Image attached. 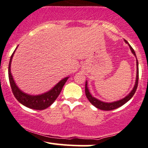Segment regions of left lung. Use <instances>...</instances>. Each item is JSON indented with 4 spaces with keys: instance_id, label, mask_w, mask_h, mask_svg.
<instances>
[{
    "instance_id": "8db88e82",
    "label": "left lung",
    "mask_w": 148,
    "mask_h": 148,
    "mask_svg": "<svg viewBox=\"0 0 148 148\" xmlns=\"http://www.w3.org/2000/svg\"><path fill=\"white\" fill-rule=\"evenodd\" d=\"M125 42H126L127 44H128V42L126 40H125ZM130 46V48L132 51V53L135 56L136 58V53L134 51V50L133 49L131 46ZM136 66H137V70H136V82H135V85H134L133 90L130 92V94L128 95L125 97V98L123 99L118 100V101H113V102H104V101H101L100 100L96 99L95 97H94L93 96H92V95L90 94V92H89V89L88 88V83L87 81L86 82V87H85V90H86V95L88 99L89 100V101L90 102L93 106H95L96 108H99V109L103 110V111H111V110H113L115 109V108H118L119 107H120L123 105L125 104V103H127V101H130V100L132 99V97L134 96V95L135 94L136 91L137 87H138V60L136 58Z\"/></svg>"
}]
</instances>
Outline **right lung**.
Listing matches in <instances>:
<instances>
[{
    "instance_id": "add662e5",
    "label": "right lung",
    "mask_w": 148,
    "mask_h": 148,
    "mask_svg": "<svg viewBox=\"0 0 148 148\" xmlns=\"http://www.w3.org/2000/svg\"><path fill=\"white\" fill-rule=\"evenodd\" d=\"M17 48V47H16ZM12 54L11 58H10L9 67H8V76H9V81L10 86H11L12 91L13 95H14L15 98L19 101L23 106L28 107V108H32L35 110H43L45 108H48L55 101L57 97L60 95L62 88H63L64 84L66 83L67 80L69 77H65L63 79L59 81L58 84L52 88L51 90L47 92L43 93L42 95H31L27 93L23 92L21 91L18 86L15 84L14 79H13L12 75L11 73V62L12 60L13 56H14L15 51Z\"/></svg>"
}]
</instances>
